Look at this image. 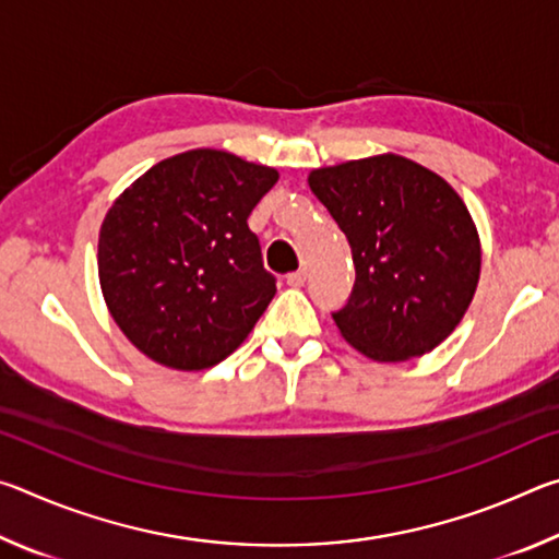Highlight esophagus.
I'll use <instances>...</instances> for the list:
<instances>
[{
    "mask_svg": "<svg viewBox=\"0 0 559 559\" xmlns=\"http://www.w3.org/2000/svg\"><path fill=\"white\" fill-rule=\"evenodd\" d=\"M306 281H308V271L298 269L296 273H290V276H288V286L300 288V286H306Z\"/></svg>",
    "mask_w": 559,
    "mask_h": 559,
    "instance_id": "esophagus-1",
    "label": "esophagus"
}]
</instances>
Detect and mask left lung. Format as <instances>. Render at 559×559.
<instances>
[{"instance_id": "8db88e82", "label": "left lung", "mask_w": 559, "mask_h": 559, "mask_svg": "<svg viewBox=\"0 0 559 559\" xmlns=\"http://www.w3.org/2000/svg\"><path fill=\"white\" fill-rule=\"evenodd\" d=\"M308 185L353 249V296L333 313L340 335L374 362L441 345L480 276L478 229L456 189L394 153L318 167Z\"/></svg>"}]
</instances>
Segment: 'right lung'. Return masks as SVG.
Listing matches in <instances>:
<instances>
[{
    "label": "right lung",
    "instance_id": "add662e5",
    "mask_svg": "<svg viewBox=\"0 0 559 559\" xmlns=\"http://www.w3.org/2000/svg\"><path fill=\"white\" fill-rule=\"evenodd\" d=\"M278 169L224 150H187L138 177L98 234V278L112 320L173 370L229 357L276 296L249 214Z\"/></svg>",
    "mask_w": 559,
    "mask_h": 559
}]
</instances>
